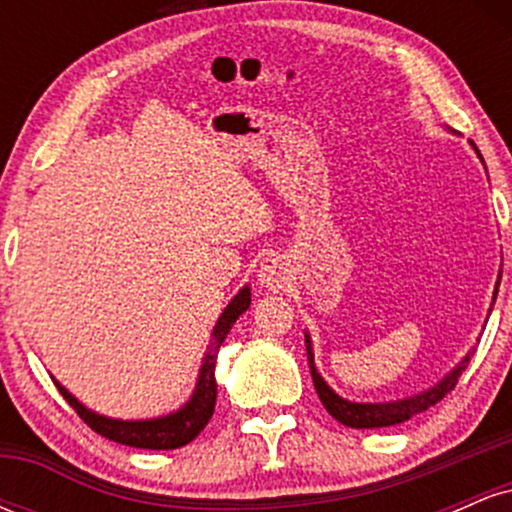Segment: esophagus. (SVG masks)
<instances>
[{
	"label": "esophagus",
	"instance_id": "1",
	"mask_svg": "<svg viewBox=\"0 0 512 512\" xmlns=\"http://www.w3.org/2000/svg\"><path fill=\"white\" fill-rule=\"evenodd\" d=\"M257 281L267 291H284L291 284L289 264L281 260V257H267V260H262L260 269H257Z\"/></svg>",
	"mask_w": 512,
	"mask_h": 512
}]
</instances>
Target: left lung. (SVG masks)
<instances>
[{"label": "left lung", "mask_w": 512, "mask_h": 512, "mask_svg": "<svg viewBox=\"0 0 512 512\" xmlns=\"http://www.w3.org/2000/svg\"><path fill=\"white\" fill-rule=\"evenodd\" d=\"M469 144H472V149L477 151L479 161L484 163V158H481L479 149L474 146V142H469ZM498 284H501V272H498L496 289H493V303H496V296H498ZM489 313H491V308H489ZM472 351H469V354L464 356L462 361L457 363V366L452 368L448 375H443V378H440L436 385L428 387V390H424V392H419V395H411V397H404V399H392V402H351V399H344L342 395H337V392H334L332 387L325 383V378L320 375V370L315 368L313 342H310V334L305 332V354H308L310 375H313V385L317 390V397H320V402L325 404V409L330 411V414L339 421V424H344L349 428L397 426V424H404V421H409L411 416H416V414H421V411L431 409L433 404H438L440 399L448 395L452 387L457 385V378H460L462 370L467 368Z\"/></svg>", "instance_id": "8db88e82"}]
</instances>
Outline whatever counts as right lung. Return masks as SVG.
<instances>
[{
  "instance_id": "add662e5",
  "label": "right lung",
  "mask_w": 512,
  "mask_h": 512,
  "mask_svg": "<svg viewBox=\"0 0 512 512\" xmlns=\"http://www.w3.org/2000/svg\"><path fill=\"white\" fill-rule=\"evenodd\" d=\"M250 286L245 284L236 296L231 298V303L223 308V313L216 320L214 330H211V339L207 351H204L202 366H199L195 390H192L190 399L182 404L180 409L170 411V414L154 416V419H113V416L98 414V411L88 409L86 404H81L72 392L64 387L60 380H55L57 390L62 392V397L67 399L69 407H72L81 419L96 433H101L103 438L115 440V443L129 445V448H144V450H175L187 445L190 440H195L199 433L204 431V426L209 424L211 414H214L216 404V378H214V366H216V354H219L223 339L231 332V327L236 325V320L245 310L250 308Z\"/></svg>"
}]
</instances>
